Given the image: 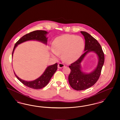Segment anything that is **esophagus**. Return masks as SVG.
I'll return each instance as SVG.
<instances>
[{
	"instance_id": "obj_1",
	"label": "esophagus",
	"mask_w": 120,
	"mask_h": 120,
	"mask_svg": "<svg viewBox=\"0 0 120 120\" xmlns=\"http://www.w3.org/2000/svg\"><path fill=\"white\" fill-rule=\"evenodd\" d=\"M64 67H65V65L62 63H59L58 65V68H62Z\"/></svg>"
}]
</instances>
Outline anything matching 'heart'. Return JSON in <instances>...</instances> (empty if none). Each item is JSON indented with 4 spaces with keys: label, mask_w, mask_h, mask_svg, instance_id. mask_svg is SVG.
Segmentation results:
<instances>
[{
    "label": "heart",
    "mask_w": 120,
    "mask_h": 120,
    "mask_svg": "<svg viewBox=\"0 0 120 120\" xmlns=\"http://www.w3.org/2000/svg\"><path fill=\"white\" fill-rule=\"evenodd\" d=\"M52 56L57 58L62 54L63 59L66 62L76 61L81 56L85 48V41L80 36L73 34H64L56 37L52 42Z\"/></svg>",
    "instance_id": "obj_1"
}]
</instances>
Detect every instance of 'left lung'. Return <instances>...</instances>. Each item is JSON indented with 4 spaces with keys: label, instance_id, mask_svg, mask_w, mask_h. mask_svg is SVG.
Returning <instances> with one entry per match:
<instances>
[{
    "label": "left lung",
    "instance_id": "8db88e82",
    "mask_svg": "<svg viewBox=\"0 0 120 120\" xmlns=\"http://www.w3.org/2000/svg\"><path fill=\"white\" fill-rule=\"evenodd\" d=\"M85 39V52L80 58L69 66L71 72L68 81L70 86L76 90H83L93 85L98 79L104 62V55L102 47L95 39L86 31H80ZM90 52L97 55L98 62L97 66L91 73L82 71L81 63L88 53Z\"/></svg>",
    "mask_w": 120,
    "mask_h": 120
}]
</instances>
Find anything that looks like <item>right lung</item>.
I'll return each instance as SVG.
<instances>
[{"label": "right lung", "mask_w": 120, "mask_h": 120, "mask_svg": "<svg viewBox=\"0 0 120 120\" xmlns=\"http://www.w3.org/2000/svg\"><path fill=\"white\" fill-rule=\"evenodd\" d=\"M48 33V32L45 30H35L27 34H25L15 44L12 53V57H13L14 51L18 45L23 43L25 42L30 40L37 41L42 43L46 45L47 44L48 38L47 37V34ZM57 63H56L53 65L49 66L47 67L43 73L39 77L35 80L31 81L25 80L21 79L16 74L14 71H13L15 76L18 79V80H19L25 86L33 89L37 90L40 89L45 87L49 83L52 77L57 70Z\"/></svg>", "instance_id": "1"}]
</instances>
